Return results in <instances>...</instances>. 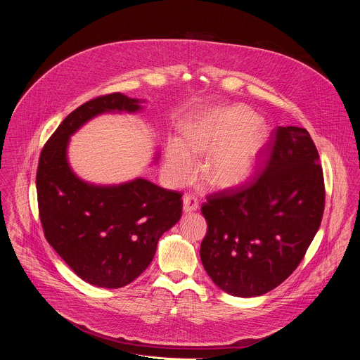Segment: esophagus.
<instances>
[{
  "label": "esophagus",
  "mask_w": 360,
  "mask_h": 360,
  "mask_svg": "<svg viewBox=\"0 0 360 360\" xmlns=\"http://www.w3.org/2000/svg\"><path fill=\"white\" fill-rule=\"evenodd\" d=\"M198 207H199V202L193 195L186 193L184 196V212H186V214L193 212V211L198 210Z\"/></svg>",
  "instance_id": "1"
}]
</instances>
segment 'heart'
Listing matches in <instances>:
<instances>
[{
    "label": "heart",
    "instance_id": "1",
    "mask_svg": "<svg viewBox=\"0 0 360 360\" xmlns=\"http://www.w3.org/2000/svg\"><path fill=\"white\" fill-rule=\"evenodd\" d=\"M268 143V131L256 117L233 107L203 114L182 129V141L167 143L165 171L184 184L195 174L193 153H210L202 168V179L214 188H233L250 179Z\"/></svg>",
    "mask_w": 360,
    "mask_h": 360
}]
</instances>
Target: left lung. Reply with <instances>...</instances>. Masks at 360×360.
<instances>
[{
  "instance_id": "1",
  "label": "left lung",
  "mask_w": 360,
  "mask_h": 360,
  "mask_svg": "<svg viewBox=\"0 0 360 360\" xmlns=\"http://www.w3.org/2000/svg\"><path fill=\"white\" fill-rule=\"evenodd\" d=\"M253 181L207 196L202 265L224 292L261 296L288 279L314 240L325 210L323 171L304 128L279 127Z\"/></svg>"
}]
</instances>
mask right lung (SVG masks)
<instances>
[{
  "instance_id": "obj_1",
  "label": "right lung",
  "mask_w": 360,
  "mask_h": 360,
  "mask_svg": "<svg viewBox=\"0 0 360 360\" xmlns=\"http://www.w3.org/2000/svg\"><path fill=\"white\" fill-rule=\"evenodd\" d=\"M141 99L115 92L72 111L44 145L37 169L39 219L48 243L85 282L117 289L152 262L164 232L182 215V193L143 178L94 185L78 178L67 158L70 136L105 112H136Z\"/></svg>"
}]
</instances>
